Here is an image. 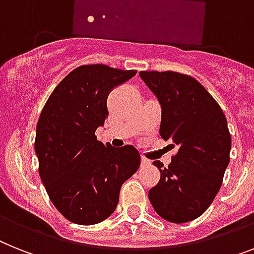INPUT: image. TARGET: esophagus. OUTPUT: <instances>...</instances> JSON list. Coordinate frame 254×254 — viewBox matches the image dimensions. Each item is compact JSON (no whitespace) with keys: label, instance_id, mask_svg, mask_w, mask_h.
<instances>
[{"label":"esophagus","instance_id":"obj_1","mask_svg":"<svg viewBox=\"0 0 254 254\" xmlns=\"http://www.w3.org/2000/svg\"><path fill=\"white\" fill-rule=\"evenodd\" d=\"M150 161L149 160H146L145 157H141V165L142 166H146V165H149Z\"/></svg>","mask_w":254,"mask_h":254}]
</instances>
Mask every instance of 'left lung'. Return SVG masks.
<instances>
[{
    "label": "left lung",
    "instance_id": "1",
    "mask_svg": "<svg viewBox=\"0 0 254 254\" xmlns=\"http://www.w3.org/2000/svg\"><path fill=\"white\" fill-rule=\"evenodd\" d=\"M161 105L160 135L178 145L149 201L161 218L186 223L210 206L230 162L231 136L221 106L196 79L174 71H140ZM174 146V145H173Z\"/></svg>",
    "mask_w": 254,
    "mask_h": 254
}]
</instances>
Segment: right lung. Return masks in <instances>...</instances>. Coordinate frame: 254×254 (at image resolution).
<instances>
[{
  "instance_id": "1",
  "label": "right lung",
  "mask_w": 254,
  "mask_h": 254,
  "mask_svg": "<svg viewBox=\"0 0 254 254\" xmlns=\"http://www.w3.org/2000/svg\"><path fill=\"white\" fill-rule=\"evenodd\" d=\"M136 72L105 64L77 67L57 85L40 115V178L50 201L72 223L96 225L110 217L122 184L139 169L135 146L105 145L94 135L109 114V92Z\"/></svg>"
}]
</instances>
